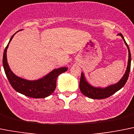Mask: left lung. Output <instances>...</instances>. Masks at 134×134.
<instances>
[{"mask_svg":"<svg viewBox=\"0 0 134 134\" xmlns=\"http://www.w3.org/2000/svg\"><path fill=\"white\" fill-rule=\"evenodd\" d=\"M118 35L120 36L123 38L124 42L127 46V49H128V52H129V53H128V55H129V56H128V63H127L126 73L124 75L123 77L121 79L120 81H119V82H118L116 84L110 85L106 88H99V87H94L91 85L86 80L84 73L82 72L79 82L80 91L85 96L88 97V98H92V99H104V98H108V97L114 94L115 92L119 91L120 89H121L125 85L126 82H127V80L129 77L130 71L131 53L129 47L125 41L122 34H118Z\"/></svg>","mask_w":134,"mask_h":134,"instance_id":"obj_1","label":"left lung"}]
</instances>
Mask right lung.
I'll use <instances>...</instances> for the list:
<instances>
[{
	"mask_svg": "<svg viewBox=\"0 0 134 134\" xmlns=\"http://www.w3.org/2000/svg\"><path fill=\"white\" fill-rule=\"evenodd\" d=\"M16 33L11 37L8 45L4 51L2 63L5 74L12 88L17 92L31 98H46L54 92L56 88V81L57 77L62 73L67 71V68L61 67L55 69L43 78L36 81H28L16 76L12 73V71L10 69L7 63V50L8 49V45Z\"/></svg>",
	"mask_w": 134,
	"mask_h": 134,
	"instance_id": "obj_1",
	"label": "right lung"
}]
</instances>
